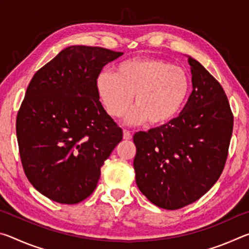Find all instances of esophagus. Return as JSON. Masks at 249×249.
I'll list each match as a JSON object with an SVG mask.
<instances>
[{
    "instance_id": "obj_1",
    "label": "esophagus",
    "mask_w": 249,
    "mask_h": 249,
    "mask_svg": "<svg viewBox=\"0 0 249 249\" xmlns=\"http://www.w3.org/2000/svg\"><path fill=\"white\" fill-rule=\"evenodd\" d=\"M123 138L125 141H129L132 140V134H130V132H128V130H124L123 133Z\"/></svg>"
}]
</instances>
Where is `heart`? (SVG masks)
<instances>
[{
	"mask_svg": "<svg viewBox=\"0 0 249 249\" xmlns=\"http://www.w3.org/2000/svg\"><path fill=\"white\" fill-rule=\"evenodd\" d=\"M101 102L112 117L124 114L135 95V107L125 123L136 125L149 120L151 125H165L178 115L190 90L185 70L157 58L129 59L114 72L102 71L95 80Z\"/></svg>",
	"mask_w": 249,
	"mask_h": 249,
	"instance_id": "b5f03b06",
	"label": "heart"
}]
</instances>
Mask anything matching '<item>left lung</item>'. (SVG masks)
Listing matches in <instances>:
<instances>
[{"mask_svg":"<svg viewBox=\"0 0 249 249\" xmlns=\"http://www.w3.org/2000/svg\"><path fill=\"white\" fill-rule=\"evenodd\" d=\"M188 102L169 123L138 132L135 178L151 203L178 210L205 195L224 169L234 117L217 80L191 57Z\"/></svg>","mask_w":249,"mask_h":249,"instance_id":"8db88e82","label":"left lung"}]
</instances>
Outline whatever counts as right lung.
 <instances>
[{"mask_svg": "<svg viewBox=\"0 0 249 249\" xmlns=\"http://www.w3.org/2000/svg\"><path fill=\"white\" fill-rule=\"evenodd\" d=\"M123 53L70 46L34 74L16 119L25 175L48 199L75 204L94 191L101 167L123 138L95 80Z\"/></svg>", "mask_w": 249, "mask_h": 249, "instance_id": "1", "label": "right lung"}]
</instances>
